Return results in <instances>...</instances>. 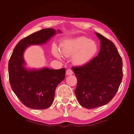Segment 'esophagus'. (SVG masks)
<instances>
[{"instance_id":"1","label":"esophagus","mask_w":134,"mask_h":134,"mask_svg":"<svg viewBox=\"0 0 134 134\" xmlns=\"http://www.w3.org/2000/svg\"><path fill=\"white\" fill-rule=\"evenodd\" d=\"M72 74H73V71H72L71 70L68 69L66 71V75H71Z\"/></svg>"}]
</instances>
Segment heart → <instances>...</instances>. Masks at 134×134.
Segmentation results:
<instances>
[{"instance_id":"b5f03b06","label":"heart","mask_w":134,"mask_h":134,"mask_svg":"<svg viewBox=\"0 0 134 134\" xmlns=\"http://www.w3.org/2000/svg\"><path fill=\"white\" fill-rule=\"evenodd\" d=\"M62 53L65 56H72V62L75 65L82 66L88 63L96 56L98 51L97 44L86 37L69 38L63 43L61 47ZM54 55L61 59L59 51L55 49Z\"/></svg>"}]
</instances>
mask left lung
<instances>
[{"mask_svg": "<svg viewBox=\"0 0 134 134\" xmlns=\"http://www.w3.org/2000/svg\"><path fill=\"white\" fill-rule=\"evenodd\" d=\"M98 56L81 67H72L77 80L75 94L80 105L87 109L108 104L122 81V61L114 44L98 33Z\"/></svg>", "mask_w": 134, "mask_h": 134, "instance_id": "8db88e82", "label": "left lung"}]
</instances>
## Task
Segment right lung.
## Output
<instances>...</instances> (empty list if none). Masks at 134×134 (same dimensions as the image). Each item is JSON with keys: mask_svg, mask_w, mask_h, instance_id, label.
<instances>
[{"mask_svg": "<svg viewBox=\"0 0 134 134\" xmlns=\"http://www.w3.org/2000/svg\"><path fill=\"white\" fill-rule=\"evenodd\" d=\"M62 33L59 29H44L21 39L14 48L8 64L10 84L18 98L29 108L43 109L51 106L55 88L65 79V69L29 68L24 53L29 46L45 44L57 33Z\"/></svg>", "mask_w": 134, "mask_h": 134, "instance_id": "add662e5", "label": "right lung"}]
</instances>
